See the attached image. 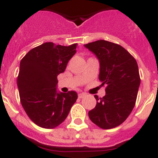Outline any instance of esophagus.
<instances>
[{
	"instance_id": "34e87169",
	"label": "esophagus",
	"mask_w": 158,
	"mask_h": 158,
	"mask_svg": "<svg viewBox=\"0 0 158 158\" xmlns=\"http://www.w3.org/2000/svg\"><path fill=\"white\" fill-rule=\"evenodd\" d=\"M86 95H87V94H85V93H79V98H84V97Z\"/></svg>"
}]
</instances>
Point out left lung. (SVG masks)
<instances>
[{
  "label": "left lung",
  "instance_id": "left-lung-1",
  "mask_svg": "<svg viewBox=\"0 0 158 158\" xmlns=\"http://www.w3.org/2000/svg\"><path fill=\"white\" fill-rule=\"evenodd\" d=\"M84 47L98 60V79L106 86L105 96L94 95L97 103L88 112L89 118L100 128H114L128 118L135 105L141 83L138 64L124 48L109 41L101 40Z\"/></svg>",
  "mask_w": 158,
  "mask_h": 158
}]
</instances>
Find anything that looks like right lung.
I'll return each mask as SVG.
<instances>
[{
    "label": "right lung",
    "instance_id": "add662e5",
    "mask_svg": "<svg viewBox=\"0 0 158 158\" xmlns=\"http://www.w3.org/2000/svg\"><path fill=\"white\" fill-rule=\"evenodd\" d=\"M77 47V44L62 46L44 43L30 50L20 61L17 77L20 102L30 119L39 127H58L76 102L75 91H58L57 76L65 71Z\"/></svg>",
    "mask_w": 158,
    "mask_h": 158
}]
</instances>
